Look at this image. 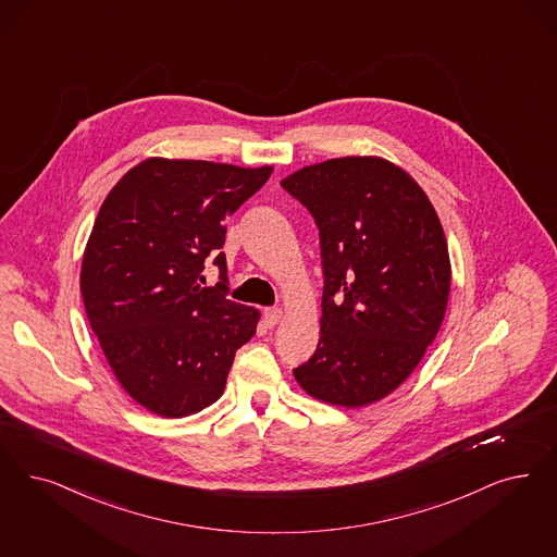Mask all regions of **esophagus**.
<instances>
[{
	"instance_id": "esophagus-1",
	"label": "esophagus",
	"mask_w": 557,
	"mask_h": 557,
	"mask_svg": "<svg viewBox=\"0 0 557 557\" xmlns=\"http://www.w3.org/2000/svg\"><path fill=\"white\" fill-rule=\"evenodd\" d=\"M282 308H265V312H263V321H265V325L275 326L280 321H282Z\"/></svg>"
}]
</instances>
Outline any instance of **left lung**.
<instances>
[{"instance_id": "left-lung-1", "label": "left lung", "mask_w": 557, "mask_h": 557, "mask_svg": "<svg viewBox=\"0 0 557 557\" xmlns=\"http://www.w3.org/2000/svg\"><path fill=\"white\" fill-rule=\"evenodd\" d=\"M282 187L314 218L325 275L321 339L294 376L325 404L381 401L420 364L446 312L450 261L436 210L376 156L305 166Z\"/></svg>"}]
</instances>
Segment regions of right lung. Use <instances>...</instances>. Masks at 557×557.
<instances>
[{
	"label": "right lung",
	"mask_w": 557,
	"mask_h": 557,
	"mask_svg": "<svg viewBox=\"0 0 557 557\" xmlns=\"http://www.w3.org/2000/svg\"><path fill=\"white\" fill-rule=\"evenodd\" d=\"M271 166L148 158L100 206L79 289L116 381L164 418L215 404L259 310L232 302L226 218L268 183ZM212 255L221 282L203 287Z\"/></svg>",
	"instance_id": "1"
}]
</instances>
